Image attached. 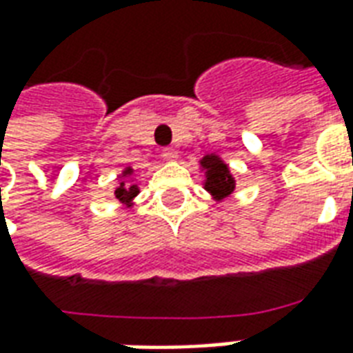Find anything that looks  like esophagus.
<instances>
[{
    "label": "esophagus",
    "mask_w": 353,
    "mask_h": 353,
    "mask_svg": "<svg viewBox=\"0 0 353 353\" xmlns=\"http://www.w3.org/2000/svg\"><path fill=\"white\" fill-rule=\"evenodd\" d=\"M163 157L170 163H174V161H177V151L172 150V148H166V150H163Z\"/></svg>",
    "instance_id": "obj_1"
}]
</instances>
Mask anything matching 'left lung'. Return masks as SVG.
<instances>
[{
	"mask_svg": "<svg viewBox=\"0 0 353 353\" xmlns=\"http://www.w3.org/2000/svg\"><path fill=\"white\" fill-rule=\"evenodd\" d=\"M202 174V187L213 202H223L236 192V177L232 174L228 163L216 153H208L198 161Z\"/></svg>",
	"mask_w": 353,
	"mask_h": 353,
	"instance_id": "obj_1",
	"label": "left lung"
}]
</instances>
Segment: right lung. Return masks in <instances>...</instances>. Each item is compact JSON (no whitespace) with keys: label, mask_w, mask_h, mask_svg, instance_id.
Listing matches in <instances>:
<instances>
[{"label":"right lung","mask_w":353,"mask_h":353,"mask_svg":"<svg viewBox=\"0 0 353 353\" xmlns=\"http://www.w3.org/2000/svg\"><path fill=\"white\" fill-rule=\"evenodd\" d=\"M134 174H137V170L132 166H125L117 176V183L114 185V198L123 205L125 210L134 208L137 196L140 194V185L134 181Z\"/></svg>","instance_id":"right-lung-1"}]
</instances>
